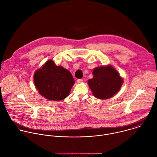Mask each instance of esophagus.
I'll list each match as a JSON object with an SVG mask.
<instances>
[{
  "mask_svg": "<svg viewBox=\"0 0 157 157\" xmlns=\"http://www.w3.org/2000/svg\"><path fill=\"white\" fill-rule=\"evenodd\" d=\"M83 79H82V78H81V79H78V80H77V83H82V82H83Z\"/></svg>",
  "mask_w": 157,
  "mask_h": 157,
  "instance_id": "esophagus-1",
  "label": "esophagus"
}]
</instances>
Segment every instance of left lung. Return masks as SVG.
Wrapping results in <instances>:
<instances>
[{
    "instance_id": "1",
    "label": "left lung",
    "mask_w": 157,
    "mask_h": 157,
    "mask_svg": "<svg viewBox=\"0 0 157 157\" xmlns=\"http://www.w3.org/2000/svg\"><path fill=\"white\" fill-rule=\"evenodd\" d=\"M93 78L88 80V84L93 95L101 99H109L120 89L123 79L118 72L111 66L95 68Z\"/></svg>"
}]
</instances>
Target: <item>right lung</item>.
Returning a JSON list of instances; mask_svg holds the SVG:
<instances>
[{
    "instance_id": "right-lung-1",
    "label": "right lung",
    "mask_w": 157,
    "mask_h": 157,
    "mask_svg": "<svg viewBox=\"0 0 157 157\" xmlns=\"http://www.w3.org/2000/svg\"><path fill=\"white\" fill-rule=\"evenodd\" d=\"M39 93L48 100L61 101L69 94L75 81L71 72L62 66L48 61L34 75Z\"/></svg>"
}]
</instances>
